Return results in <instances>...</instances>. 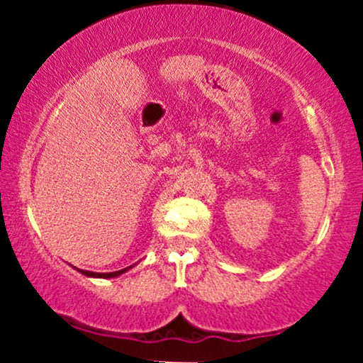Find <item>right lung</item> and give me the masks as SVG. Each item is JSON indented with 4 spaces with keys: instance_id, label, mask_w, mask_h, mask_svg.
Segmentation results:
<instances>
[{
    "instance_id": "right-lung-1",
    "label": "right lung",
    "mask_w": 363,
    "mask_h": 363,
    "mask_svg": "<svg viewBox=\"0 0 363 363\" xmlns=\"http://www.w3.org/2000/svg\"><path fill=\"white\" fill-rule=\"evenodd\" d=\"M129 268H131V266H129ZM126 269H121V272H114V273H94V272H83V269H80V273L86 274V277H95V278H114V277H119L121 273L126 272Z\"/></svg>"
}]
</instances>
